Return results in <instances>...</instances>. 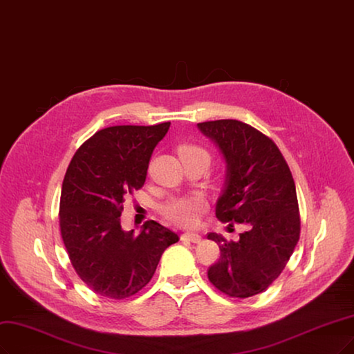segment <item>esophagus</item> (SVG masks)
Here are the masks:
<instances>
[{
  "label": "esophagus",
  "instance_id": "34e87169",
  "mask_svg": "<svg viewBox=\"0 0 354 354\" xmlns=\"http://www.w3.org/2000/svg\"><path fill=\"white\" fill-rule=\"evenodd\" d=\"M182 241H189L192 243H198L201 242V236L198 233H194V232H187L182 234Z\"/></svg>",
  "mask_w": 354,
  "mask_h": 354
}]
</instances>
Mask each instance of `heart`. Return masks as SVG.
Instances as JSON below:
<instances>
[{
    "instance_id": "heart-1",
    "label": "heart",
    "mask_w": 354,
    "mask_h": 354,
    "mask_svg": "<svg viewBox=\"0 0 354 354\" xmlns=\"http://www.w3.org/2000/svg\"><path fill=\"white\" fill-rule=\"evenodd\" d=\"M179 154L180 157L184 156H208L205 150L201 147L192 146V144H185V146L179 147ZM205 203L200 197H185V198H174L170 200L165 207H163V213L165 216L175 221L178 225L182 226H192L195 221H197V214L204 210Z\"/></svg>"
}]
</instances>
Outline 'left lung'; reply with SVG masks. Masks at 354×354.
Returning <instances> with one entry per match:
<instances>
[{"label":"left lung","instance_id":"obj_1","mask_svg":"<svg viewBox=\"0 0 354 354\" xmlns=\"http://www.w3.org/2000/svg\"><path fill=\"white\" fill-rule=\"evenodd\" d=\"M197 127L216 144L226 163L216 217L229 227L245 226L236 242L208 233L207 238L220 248L208 280L232 297L263 293L280 276L299 241L292 172L274 141L251 125L218 120Z\"/></svg>","mask_w":354,"mask_h":354}]
</instances>
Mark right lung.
I'll return each instance as SVG.
<instances>
[{"label":"right lung","instance_id":"1","mask_svg":"<svg viewBox=\"0 0 354 354\" xmlns=\"http://www.w3.org/2000/svg\"><path fill=\"white\" fill-rule=\"evenodd\" d=\"M170 122L97 131L78 149L65 174L59 226L75 272L95 293L121 300L140 292L167 246L179 236L154 220L140 233L121 227L127 194L146 182L154 147Z\"/></svg>","mask_w":354,"mask_h":354}]
</instances>
